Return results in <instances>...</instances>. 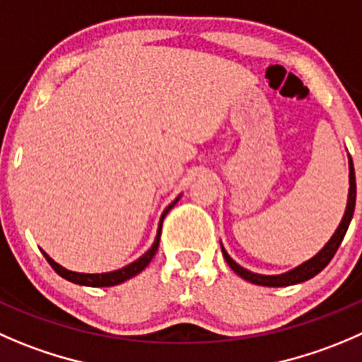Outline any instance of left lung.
Wrapping results in <instances>:
<instances>
[{
  "instance_id": "1",
  "label": "left lung",
  "mask_w": 362,
  "mask_h": 362,
  "mask_svg": "<svg viewBox=\"0 0 362 362\" xmlns=\"http://www.w3.org/2000/svg\"><path fill=\"white\" fill-rule=\"evenodd\" d=\"M349 170H350V189H349V203H346V210H345V216H343L341 223H339L338 230L334 231V235L331 237V240L324 245L318 255H315L313 258L304 262L303 265L296 267L293 270L290 272H285V274H279V276H263V274H255L251 270H245L244 267H240L238 263H235L233 259L230 258L224 247L221 245L223 249V256L226 259L228 265L233 269V272H237L242 279L245 281L252 283V285H259V286H290V285H297V283H303L311 279L313 276H317L320 270H324L327 267V263L331 262L332 256L336 255L338 251L339 244H341L343 237H345L346 230H349V224L352 221L354 216V209H356V171H354V163H352V157H349Z\"/></svg>"
}]
</instances>
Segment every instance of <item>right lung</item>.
I'll use <instances>...</instances> for the list:
<instances>
[{"label":"right lung","mask_w":362,"mask_h":362,"mask_svg":"<svg viewBox=\"0 0 362 362\" xmlns=\"http://www.w3.org/2000/svg\"><path fill=\"white\" fill-rule=\"evenodd\" d=\"M177 202L171 203L170 206H168L166 210H164L163 217H160V224H159V231H157V237H156V242H153L152 247L148 249V251L145 252V255L141 256L139 259H136V262L129 263L127 267H124V269H118V270H113V272H104V274H81V272H72V270H66L63 269L62 265H58V263L54 262L52 258H49L47 255H45L44 251V256L45 259L49 262V265L52 267V269L58 272L62 278L69 279V281L72 283H77V285H84V286H115V285H120V283L127 281V279H131L132 276L139 274L143 269H145L146 265H148L150 262H152V258L156 256L157 252V247H159V240H160V230H163V219L164 216L168 214V210L171 209V206L175 205Z\"/></svg>","instance_id":"obj_1"}]
</instances>
